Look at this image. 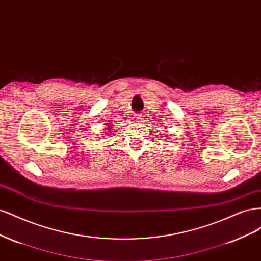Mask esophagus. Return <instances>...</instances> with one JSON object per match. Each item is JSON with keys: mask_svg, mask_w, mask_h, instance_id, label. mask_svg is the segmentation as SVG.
<instances>
[{"mask_svg": "<svg viewBox=\"0 0 261 261\" xmlns=\"http://www.w3.org/2000/svg\"><path fill=\"white\" fill-rule=\"evenodd\" d=\"M135 120L137 121V122H144V120H145V115L143 114V113H138V114H136L135 115Z\"/></svg>", "mask_w": 261, "mask_h": 261, "instance_id": "34e87169", "label": "esophagus"}]
</instances>
